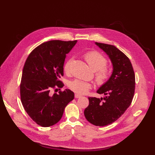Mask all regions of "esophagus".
Masks as SVG:
<instances>
[{
	"label": "esophagus",
	"instance_id": "1",
	"mask_svg": "<svg viewBox=\"0 0 155 155\" xmlns=\"http://www.w3.org/2000/svg\"><path fill=\"white\" fill-rule=\"evenodd\" d=\"M74 97H75L76 98H80V97H81V95H80V94H74Z\"/></svg>",
	"mask_w": 155,
	"mask_h": 155
}]
</instances>
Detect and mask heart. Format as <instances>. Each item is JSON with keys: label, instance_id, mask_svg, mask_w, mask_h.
Segmentation results:
<instances>
[{"label": "heart", "instance_id": "1", "mask_svg": "<svg viewBox=\"0 0 155 155\" xmlns=\"http://www.w3.org/2000/svg\"><path fill=\"white\" fill-rule=\"evenodd\" d=\"M85 60L89 67L95 71V80L98 85H103L107 83L110 77V72L107 64V59L97 52L92 51L85 54ZM72 59L71 58L66 62L64 65V71L68 74L71 71V65ZM68 87L74 93L83 94L91 89V84L88 82L79 79H74L69 82Z\"/></svg>", "mask_w": 155, "mask_h": 155}]
</instances>
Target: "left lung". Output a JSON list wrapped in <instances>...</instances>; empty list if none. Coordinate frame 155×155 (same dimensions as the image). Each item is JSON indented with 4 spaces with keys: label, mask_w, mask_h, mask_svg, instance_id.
<instances>
[{
    "label": "left lung",
    "mask_w": 155,
    "mask_h": 155,
    "mask_svg": "<svg viewBox=\"0 0 155 155\" xmlns=\"http://www.w3.org/2000/svg\"><path fill=\"white\" fill-rule=\"evenodd\" d=\"M106 53L113 64V72L106 83L97 90L103 98L88 97L89 104L84 114L95 126L104 127L120 118L132 103L135 76L132 64L123 52L113 45L95 42Z\"/></svg>",
    "instance_id": "obj_1"
}]
</instances>
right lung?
Masks as SVG:
<instances>
[{
	"mask_svg": "<svg viewBox=\"0 0 155 155\" xmlns=\"http://www.w3.org/2000/svg\"><path fill=\"white\" fill-rule=\"evenodd\" d=\"M77 41H50L32 51L23 67L20 93L22 106L36 123L48 127L61 120L66 106L74 99L69 89L52 94L51 89L62 88L66 56ZM58 88H56L57 91Z\"/></svg>",
	"mask_w": 155,
	"mask_h": 155,
	"instance_id": "1",
	"label": "right lung"
}]
</instances>
